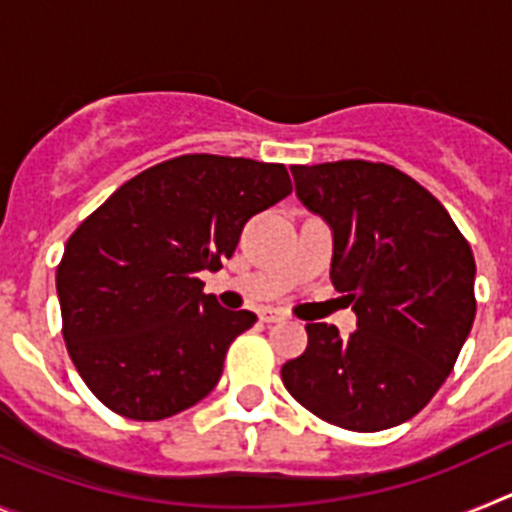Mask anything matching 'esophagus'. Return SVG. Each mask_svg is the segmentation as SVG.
I'll return each mask as SVG.
<instances>
[{
    "label": "esophagus",
    "instance_id": "1",
    "mask_svg": "<svg viewBox=\"0 0 512 512\" xmlns=\"http://www.w3.org/2000/svg\"><path fill=\"white\" fill-rule=\"evenodd\" d=\"M284 318H287V315L279 310H274V307H266V310H261V320H264V323H282Z\"/></svg>",
    "mask_w": 512,
    "mask_h": 512
}]
</instances>
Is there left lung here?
Listing matches in <instances>:
<instances>
[{
  "label": "left lung",
  "instance_id": "obj_1",
  "mask_svg": "<svg viewBox=\"0 0 512 512\" xmlns=\"http://www.w3.org/2000/svg\"><path fill=\"white\" fill-rule=\"evenodd\" d=\"M297 200L333 233L330 279L356 330L307 323L305 354L282 366L300 405L348 431L413 418L454 369L474 323V256L446 207L387 164L292 166Z\"/></svg>",
  "mask_w": 512,
  "mask_h": 512
}]
</instances>
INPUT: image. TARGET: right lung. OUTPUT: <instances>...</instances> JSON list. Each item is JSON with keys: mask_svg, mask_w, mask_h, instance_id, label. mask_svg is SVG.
Instances as JSON below:
<instances>
[{"mask_svg": "<svg viewBox=\"0 0 512 512\" xmlns=\"http://www.w3.org/2000/svg\"><path fill=\"white\" fill-rule=\"evenodd\" d=\"M292 192L282 164L192 153L122 184L84 220L56 271L63 338L89 390L115 413L161 420L215 390L251 310L205 295L243 225Z\"/></svg>", "mask_w": 512, "mask_h": 512, "instance_id": "add662e5", "label": "right lung"}]
</instances>
